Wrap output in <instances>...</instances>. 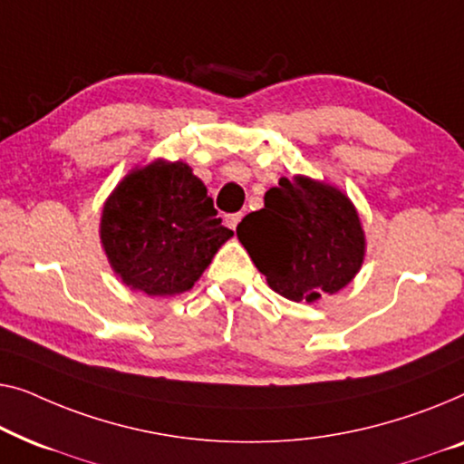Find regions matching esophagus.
<instances>
[{
	"instance_id": "34e87169",
	"label": "esophagus",
	"mask_w": 464,
	"mask_h": 464,
	"mask_svg": "<svg viewBox=\"0 0 464 464\" xmlns=\"http://www.w3.org/2000/svg\"><path fill=\"white\" fill-rule=\"evenodd\" d=\"M225 220H227V225H229V227H231V229L235 231V229H237L239 220H241V212H235V214H227V217H225Z\"/></svg>"
}]
</instances>
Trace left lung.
I'll list each match as a JSON object with an SVG mask.
<instances>
[{
	"instance_id": "left-lung-1",
	"label": "left lung",
	"mask_w": 464,
	"mask_h": 464,
	"mask_svg": "<svg viewBox=\"0 0 464 464\" xmlns=\"http://www.w3.org/2000/svg\"><path fill=\"white\" fill-rule=\"evenodd\" d=\"M237 239L271 290L295 303L336 295L362 269L365 235L343 191L309 176L279 179L265 208L237 225Z\"/></svg>"
}]
</instances>
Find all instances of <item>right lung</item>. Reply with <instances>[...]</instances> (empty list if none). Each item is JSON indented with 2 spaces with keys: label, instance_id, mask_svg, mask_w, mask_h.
I'll use <instances>...</instances> for the list:
<instances>
[{
  "label": "right lung",
  "instance_id": "right-lung-1",
  "mask_svg": "<svg viewBox=\"0 0 464 464\" xmlns=\"http://www.w3.org/2000/svg\"><path fill=\"white\" fill-rule=\"evenodd\" d=\"M233 235L185 161L155 160L123 179L102 206L101 241L111 269L132 290H191Z\"/></svg>",
  "mask_w": 464,
  "mask_h": 464
}]
</instances>
